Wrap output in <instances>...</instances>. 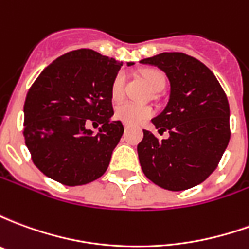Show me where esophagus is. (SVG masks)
<instances>
[{"label": "esophagus", "mask_w": 249, "mask_h": 249, "mask_svg": "<svg viewBox=\"0 0 249 249\" xmlns=\"http://www.w3.org/2000/svg\"><path fill=\"white\" fill-rule=\"evenodd\" d=\"M129 129V125H125V130H128Z\"/></svg>", "instance_id": "34e87169"}]
</instances>
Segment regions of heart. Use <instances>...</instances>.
<instances>
[{
    "mask_svg": "<svg viewBox=\"0 0 249 249\" xmlns=\"http://www.w3.org/2000/svg\"><path fill=\"white\" fill-rule=\"evenodd\" d=\"M141 76L145 80L146 84L153 90H160L165 85V76L164 73L156 69H145L141 71ZM125 90V74L123 71H119L114 76L112 81L110 93L113 100H121L124 96ZM155 113V110L148 105H139L135 103H121L114 109V117L120 121H123L126 125H139L144 123L145 120L151 119Z\"/></svg>",
    "mask_w": 249,
    "mask_h": 249,
    "instance_id": "1",
    "label": "heart"
}]
</instances>
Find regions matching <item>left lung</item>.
Segmentation results:
<instances>
[{
    "label": "left lung",
    "instance_id": "1",
    "mask_svg": "<svg viewBox=\"0 0 249 249\" xmlns=\"http://www.w3.org/2000/svg\"><path fill=\"white\" fill-rule=\"evenodd\" d=\"M165 71L171 94L167 108L152 120L160 140L144 129L137 145L146 178L168 191L203 183L219 165L231 139L230 104L223 88L203 62L180 52L141 60Z\"/></svg>",
    "mask_w": 249,
    "mask_h": 249
}]
</instances>
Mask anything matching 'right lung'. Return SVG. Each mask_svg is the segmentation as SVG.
I'll return each instance as SVG.
<instances>
[{
  "label": "right lung",
  "mask_w": 249,
  "mask_h": 249,
  "mask_svg": "<svg viewBox=\"0 0 249 249\" xmlns=\"http://www.w3.org/2000/svg\"><path fill=\"white\" fill-rule=\"evenodd\" d=\"M123 62L92 49L58 57L41 71L24 105V137L35 165L69 187L101 178L124 133L110 121L112 81ZM132 65V64H128ZM101 124L97 134L86 128Z\"/></svg>",
  "instance_id": "obj_1"
}]
</instances>
